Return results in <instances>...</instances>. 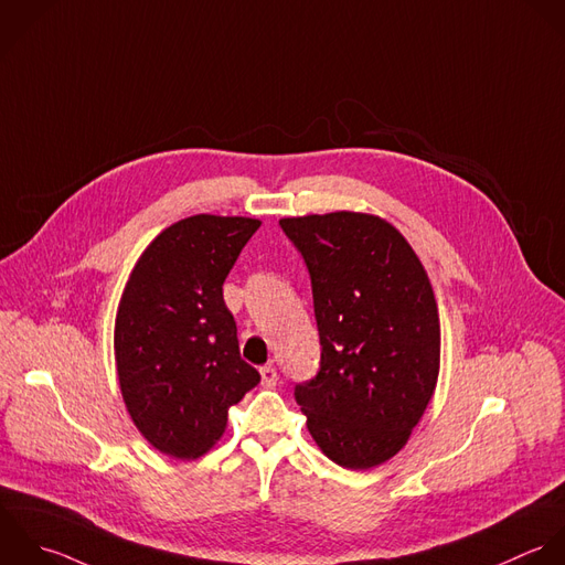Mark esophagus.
<instances>
[{
	"instance_id": "34e87169",
	"label": "esophagus",
	"mask_w": 565,
	"mask_h": 565,
	"mask_svg": "<svg viewBox=\"0 0 565 565\" xmlns=\"http://www.w3.org/2000/svg\"><path fill=\"white\" fill-rule=\"evenodd\" d=\"M259 374H262V385H264V387H275V385H277V381H279L277 370H275L273 365H264V367H259Z\"/></svg>"
}]
</instances>
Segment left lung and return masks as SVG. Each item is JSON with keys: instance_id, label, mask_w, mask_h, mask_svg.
I'll return each instance as SVG.
<instances>
[{"instance_id": "left-lung-1", "label": "left lung", "mask_w": 565, "mask_h": 565, "mask_svg": "<svg viewBox=\"0 0 565 565\" xmlns=\"http://www.w3.org/2000/svg\"><path fill=\"white\" fill-rule=\"evenodd\" d=\"M310 273L321 363L295 387L319 449L343 469L394 458L423 418L440 372V319L409 242L367 213L284 217Z\"/></svg>"}]
</instances>
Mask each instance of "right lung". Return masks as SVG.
<instances>
[{"instance_id":"right-lung-1","label":"right lung","mask_w":565,"mask_h":565,"mask_svg":"<svg viewBox=\"0 0 565 565\" xmlns=\"http://www.w3.org/2000/svg\"><path fill=\"white\" fill-rule=\"evenodd\" d=\"M253 217L193 215L164 228L122 290L114 354L127 412L151 447L178 460L206 454L228 409L259 383L239 356L222 286L259 228Z\"/></svg>"}]
</instances>
